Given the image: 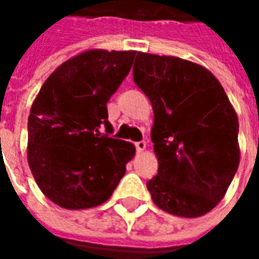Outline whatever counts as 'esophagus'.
<instances>
[{"mask_svg": "<svg viewBox=\"0 0 259 259\" xmlns=\"http://www.w3.org/2000/svg\"><path fill=\"white\" fill-rule=\"evenodd\" d=\"M145 147H147V143H145V141H138V143H135V148H137L138 153L144 151Z\"/></svg>", "mask_w": 259, "mask_h": 259, "instance_id": "obj_1", "label": "esophagus"}]
</instances>
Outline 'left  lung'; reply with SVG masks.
I'll use <instances>...</instances> for the list:
<instances>
[{
	"instance_id": "obj_1",
	"label": "left lung",
	"mask_w": 259,
	"mask_h": 259,
	"mask_svg": "<svg viewBox=\"0 0 259 259\" xmlns=\"http://www.w3.org/2000/svg\"><path fill=\"white\" fill-rule=\"evenodd\" d=\"M133 77L154 111L153 202L182 218L210 212L239 165V122L224 88L207 69L173 56L138 53Z\"/></svg>"
}]
</instances>
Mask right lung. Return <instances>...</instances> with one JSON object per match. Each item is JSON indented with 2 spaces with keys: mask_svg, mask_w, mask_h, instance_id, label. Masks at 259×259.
Instances as JSON below:
<instances>
[{
  "mask_svg": "<svg viewBox=\"0 0 259 259\" xmlns=\"http://www.w3.org/2000/svg\"><path fill=\"white\" fill-rule=\"evenodd\" d=\"M137 52L89 50L46 80L28 116V165L40 190L65 209L106 202L135 147L111 134L106 104L131 70Z\"/></svg>",
  "mask_w": 259,
  "mask_h": 259,
  "instance_id": "right-lung-1",
  "label": "right lung"
}]
</instances>
